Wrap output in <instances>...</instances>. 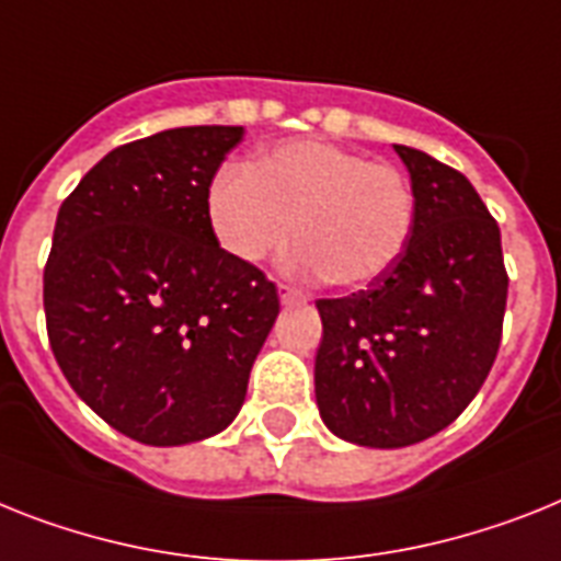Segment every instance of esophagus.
I'll return each mask as SVG.
<instances>
[{
    "label": "esophagus",
    "instance_id": "obj_1",
    "mask_svg": "<svg viewBox=\"0 0 561 561\" xmlns=\"http://www.w3.org/2000/svg\"><path fill=\"white\" fill-rule=\"evenodd\" d=\"M277 295H280V300H284V304H295V300L304 298V295H300V291L295 289L291 284H286V280H280V284H277Z\"/></svg>",
    "mask_w": 561,
    "mask_h": 561
}]
</instances>
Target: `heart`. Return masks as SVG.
<instances>
[{
    "mask_svg": "<svg viewBox=\"0 0 561 561\" xmlns=\"http://www.w3.org/2000/svg\"><path fill=\"white\" fill-rule=\"evenodd\" d=\"M413 180L327 140H286L211 180L208 220L220 247L257 263L298 231L291 266L360 289L401 261L415 229Z\"/></svg>",
    "mask_w": 561,
    "mask_h": 561,
    "instance_id": "1",
    "label": "heart"
}]
</instances>
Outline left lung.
<instances>
[{
  "instance_id": "8db88e82",
  "label": "left lung",
  "mask_w": 561,
  "mask_h": 561,
  "mask_svg": "<svg viewBox=\"0 0 561 561\" xmlns=\"http://www.w3.org/2000/svg\"><path fill=\"white\" fill-rule=\"evenodd\" d=\"M396 151L419 201L413 238L367 289L318 300L314 355L323 424L383 450L465 413L496 360L507 307L502 234L473 183L419 148Z\"/></svg>"
}]
</instances>
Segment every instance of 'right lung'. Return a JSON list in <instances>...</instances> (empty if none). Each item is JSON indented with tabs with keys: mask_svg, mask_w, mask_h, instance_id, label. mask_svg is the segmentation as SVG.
Listing matches in <instances>:
<instances>
[{
	"mask_svg": "<svg viewBox=\"0 0 561 561\" xmlns=\"http://www.w3.org/2000/svg\"><path fill=\"white\" fill-rule=\"evenodd\" d=\"M240 140V125H188L125 142L59 206L42 286L50 350L134 442L229 427L280 312L275 284L208 220V186Z\"/></svg>",
	"mask_w": 561,
	"mask_h": 561,
	"instance_id": "right-lung-1",
	"label": "right lung"
}]
</instances>
